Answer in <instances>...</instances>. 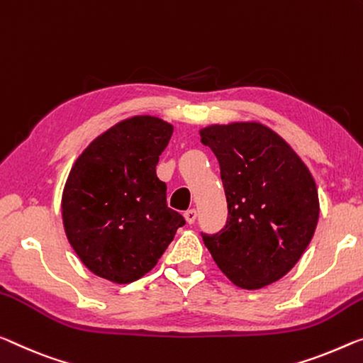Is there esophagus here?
<instances>
[{
	"instance_id": "1",
	"label": "esophagus",
	"mask_w": 363,
	"mask_h": 363,
	"mask_svg": "<svg viewBox=\"0 0 363 363\" xmlns=\"http://www.w3.org/2000/svg\"><path fill=\"white\" fill-rule=\"evenodd\" d=\"M196 211L194 209H188L185 214H183V217H185V220H186V224H194V220H196Z\"/></svg>"
}]
</instances>
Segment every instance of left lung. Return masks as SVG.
<instances>
[{"label":"left lung","mask_w":363,"mask_h":363,"mask_svg":"<svg viewBox=\"0 0 363 363\" xmlns=\"http://www.w3.org/2000/svg\"><path fill=\"white\" fill-rule=\"evenodd\" d=\"M220 165L228 217L204 245L237 287L256 291L287 274L313 238L320 199L298 154L258 121L199 130Z\"/></svg>","instance_id":"1"}]
</instances>
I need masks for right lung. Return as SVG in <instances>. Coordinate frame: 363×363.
Segmentation results:
<instances>
[{
  "label": "right lung",
  "mask_w": 363,
  "mask_h": 363,
  "mask_svg": "<svg viewBox=\"0 0 363 363\" xmlns=\"http://www.w3.org/2000/svg\"><path fill=\"white\" fill-rule=\"evenodd\" d=\"M172 133L157 116H130L99 135L72 165L61 216L72 250L96 276L138 281L185 224L167 206V186L155 174Z\"/></svg>",
  "instance_id": "add662e5"
}]
</instances>
